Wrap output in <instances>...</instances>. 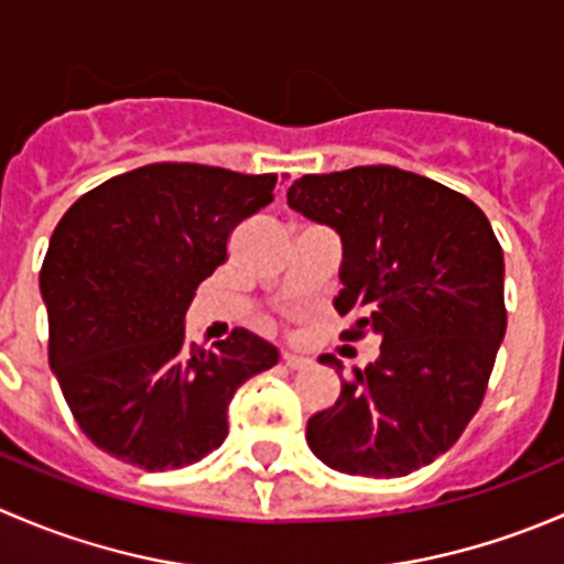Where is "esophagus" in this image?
I'll return each mask as SVG.
<instances>
[{
	"instance_id": "obj_1",
	"label": "esophagus",
	"mask_w": 564,
	"mask_h": 564,
	"mask_svg": "<svg viewBox=\"0 0 564 564\" xmlns=\"http://www.w3.org/2000/svg\"><path fill=\"white\" fill-rule=\"evenodd\" d=\"M283 366L292 368V371H297V368L311 366V360H308V357H303V355H294V351H283Z\"/></svg>"
}]
</instances>
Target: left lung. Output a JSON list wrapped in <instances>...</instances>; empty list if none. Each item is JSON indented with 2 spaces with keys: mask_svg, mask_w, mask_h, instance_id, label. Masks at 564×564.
<instances>
[{
  "mask_svg": "<svg viewBox=\"0 0 564 564\" xmlns=\"http://www.w3.org/2000/svg\"><path fill=\"white\" fill-rule=\"evenodd\" d=\"M286 202L338 231L344 338L382 340L308 420V447L346 475H409L456 445L486 395L508 327L502 248L475 202L395 166L305 174ZM318 362L344 377L333 355Z\"/></svg>",
  "mask_w": 564,
  "mask_h": 564,
  "instance_id": "left-lung-1",
  "label": "left lung"
}]
</instances>
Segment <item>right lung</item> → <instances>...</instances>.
<instances>
[{"label":"right lung","mask_w":564,"mask_h":564,"mask_svg":"<svg viewBox=\"0 0 564 564\" xmlns=\"http://www.w3.org/2000/svg\"><path fill=\"white\" fill-rule=\"evenodd\" d=\"M275 187L278 174L150 163L84 193L56 224L40 270L48 362L108 456L147 471L196 464L224 445L237 388L278 362L242 327L213 349L185 344L198 283Z\"/></svg>","instance_id":"right-lung-1"}]
</instances>
